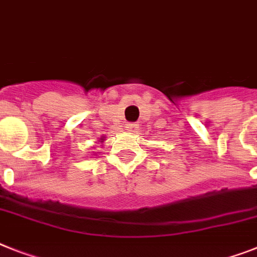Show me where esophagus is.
<instances>
[{
	"instance_id": "34e87169",
	"label": "esophagus",
	"mask_w": 257,
	"mask_h": 257,
	"mask_svg": "<svg viewBox=\"0 0 257 257\" xmlns=\"http://www.w3.org/2000/svg\"><path fill=\"white\" fill-rule=\"evenodd\" d=\"M126 130L127 131H131V133H134V131L138 130V124L137 123H133V122H128V123H126Z\"/></svg>"
}]
</instances>
